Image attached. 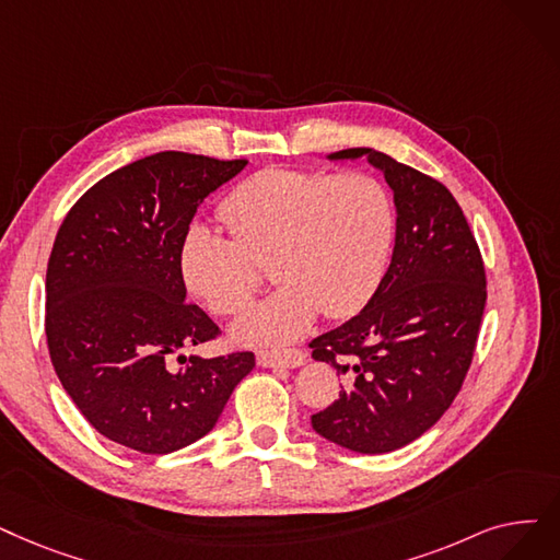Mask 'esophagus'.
I'll list each match as a JSON object with an SVG mask.
<instances>
[{
  "label": "esophagus",
  "instance_id": "esophagus-1",
  "mask_svg": "<svg viewBox=\"0 0 560 560\" xmlns=\"http://www.w3.org/2000/svg\"><path fill=\"white\" fill-rule=\"evenodd\" d=\"M256 361H258V366H262V369H300V366H304L306 354L298 348L283 350V352L260 350L256 354Z\"/></svg>",
  "mask_w": 560,
  "mask_h": 560
}]
</instances>
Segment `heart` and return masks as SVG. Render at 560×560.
Wrapping results in <instances>:
<instances>
[{
  "mask_svg": "<svg viewBox=\"0 0 560 560\" xmlns=\"http://www.w3.org/2000/svg\"><path fill=\"white\" fill-rule=\"evenodd\" d=\"M231 237L194 226L183 240L187 288L214 313L245 311L262 285L275 293L242 315L233 336L275 346L302 336L318 311L350 318L377 290L396 237V206L366 172L325 174L262 168L235 185L220 206Z\"/></svg>",
  "mask_w": 560,
  "mask_h": 560,
  "instance_id": "b5f03b06",
  "label": "heart"
}]
</instances>
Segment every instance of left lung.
I'll use <instances>...</instances> for the list:
<instances>
[{
  "label": "left lung",
  "instance_id": "obj_1",
  "mask_svg": "<svg viewBox=\"0 0 560 560\" xmlns=\"http://www.w3.org/2000/svg\"><path fill=\"white\" fill-rule=\"evenodd\" d=\"M361 155L394 189L396 247L363 311L311 340L313 359L346 377L338 400L311 423L338 446L377 455L419 440L459 394L488 288L478 242L453 194L373 149L329 160Z\"/></svg>",
  "mask_w": 560,
  "mask_h": 560
}]
</instances>
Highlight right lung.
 I'll list each match as a JSON object with an SVG mask.
<instances>
[{
    "mask_svg": "<svg viewBox=\"0 0 560 560\" xmlns=\"http://www.w3.org/2000/svg\"><path fill=\"white\" fill-rule=\"evenodd\" d=\"M247 166L164 151L120 166L66 214L47 260L45 336L52 366L107 440L166 455L208 434L254 352L174 357L220 336L185 302L183 240L199 203Z\"/></svg>",
    "mask_w": 560,
    "mask_h": 560,
    "instance_id": "1",
    "label": "right lung"
}]
</instances>
